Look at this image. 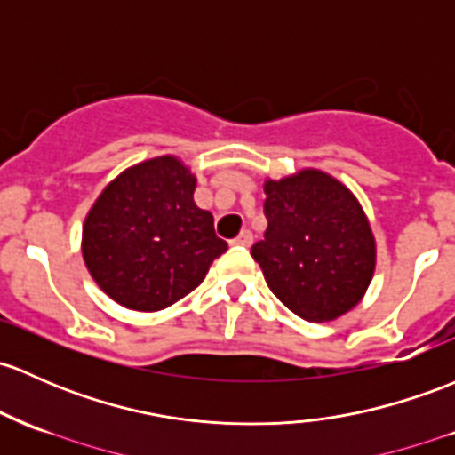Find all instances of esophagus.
Masks as SVG:
<instances>
[{
	"instance_id": "obj_1",
	"label": "esophagus",
	"mask_w": 455,
	"mask_h": 455,
	"mask_svg": "<svg viewBox=\"0 0 455 455\" xmlns=\"http://www.w3.org/2000/svg\"><path fill=\"white\" fill-rule=\"evenodd\" d=\"M233 243H235V246H251V243H252V233L248 231V228H243L240 235H237L235 240H233Z\"/></svg>"
}]
</instances>
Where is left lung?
Masks as SVG:
<instances>
[{"label":"left lung","instance_id":"8db88e82","mask_svg":"<svg viewBox=\"0 0 455 455\" xmlns=\"http://www.w3.org/2000/svg\"><path fill=\"white\" fill-rule=\"evenodd\" d=\"M267 228L251 255L267 288L296 315L329 323L364 299L377 246L360 200L315 167L264 183Z\"/></svg>","mask_w":455,"mask_h":455}]
</instances>
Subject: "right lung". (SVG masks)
Here are the masks:
<instances>
[{
  "instance_id": "add662e5",
  "label": "right lung",
  "mask_w": 455,
  "mask_h": 455,
  "mask_svg": "<svg viewBox=\"0 0 455 455\" xmlns=\"http://www.w3.org/2000/svg\"><path fill=\"white\" fill-rule=\"evenodd\" d=\"M196 176L179 156L117 174L83 224V259L98 288L135 312H159L198 288L227 242L194 203Z\"/></svg>"
}]
</instances>
